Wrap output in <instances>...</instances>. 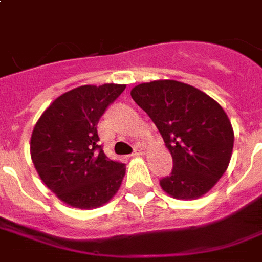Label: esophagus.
<instances>
[{
    "instance_id": "obj_1",
    "label": "esophagus",
    "mask_w": 262,
    "mask_h": 262,
    "mask_svg": "<svg viewBox=\"0 0 262 262\" xmlns=\"http://www.w3.org/2000/svg\"><path fill=\"white\" fill-rule=\"evenodd\" d=\"M144 155V148L141 145H137L135 148V152L132 154V156H143Z\"/></svg>"
}]
</instances>
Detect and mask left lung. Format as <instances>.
<instances>
[{
	"label": "left lung",
	"mask_w": 262,
	"mask_h": 262,
	"mask_svg": "<svg viewBox=\"0 0 262 262\" xmlns=\"http://www.w3.org/2000/svg\"><path fill=\"white\" fill-rule=\"evenodd\" d=\"M130 95L154 121L172 156V171L160 179L162 189L178 200L208 193L227 170L234 147V130L222 106L175 80L139 84Z\"/></svg>",
	"instance_id": "left-lung-1"
}]
</instances>
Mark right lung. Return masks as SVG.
Returning <instances> with one entry per match:
<instances>
[{
  "label": "right lung",
  "instance_id": "right-lung-1",
  "mask_svg": "<svg viewBox=\"0 0 262 262\" xmlns=\"http://www.w3.org/2000/svg\"><path fill=\"white\" fill-rule=\"evenodd\" d=\"M125 84L81 85L55 99L35 125L31 159L43 183L68 205L92 209L118 191L125 164L108 159L96 126Z\"/></svg>",
  "mask_w": 262,
  "mask_h": 262
}]
</instances>
